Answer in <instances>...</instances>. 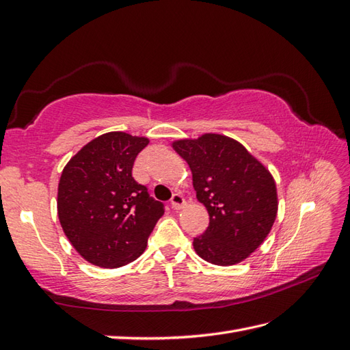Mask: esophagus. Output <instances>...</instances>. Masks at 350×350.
<instances>
[{"label":"esophagus","mask_w":350,"mask_h":350,"mask_svg":"<svg viewBox=\"0 0 350 350\" xmlns=\"http://www.w3.org/2000/svg\"><path fill=\"white\" fill-rule=\"evenodd\" d=\"M170 204H172V207L174 210H180L186 204V201H185V198L182 197L180 193H174L173 197H172V200H170Z\"/></svg>","instance_id":"esophagus-1"}]
</instances>
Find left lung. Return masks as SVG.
<instances>
[{
  "label": "left lung",
  "instance_id": "obj_1",
  "mask_svg": "<svg viewBox=\"0 0 350 350\" xmlns=\"http://www.w3.org/2000/svg\"><path fill=\"white\" fill-rule=\"evenodd\" d=\"M192 172L197 198L206 206L207 230L193 249L207 262L232 265L265 240L278 215V191L270 172L239 142L221 134L173 143Z\"/></svg>",
  "mask_w": 350,
  "mask_h": 350
}]
</instances>
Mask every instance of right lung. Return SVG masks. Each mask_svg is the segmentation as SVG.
Returning <instances> with one entry per match:
<instances>
[{
    "instance_id": "obj_1",
    "label": "right lung",
    "mask_w": 350,
    "mask_h": 350,
    "mask_svg": "<svg viewBox=\"0 0 350 350\" xmlns=\"http://www.w3.org/2000/svg\"><path fill=\"white\" fill-rule=\"evenodd\" d=\"M149 140L107 133L83 146L62 170L58 216L62 230L88 262L118 268L140 256L164 204L133 177Z\"/></svg>"
}]
</instances>
